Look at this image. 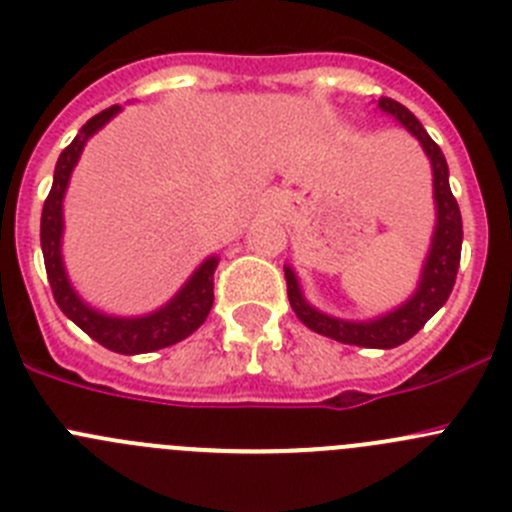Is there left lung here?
<instances>
[{"label": "left lung", "mask_w": 512, "mask_h": 512, "mask_svg": "<svg viewBox=\"0 0 512 512\" xmlns=\"http://www.w3.org/2000/svg\"><path fill=\"white\" fill-rule=\"evenodd\" d=\"M379 108L384 113H391L401 126L407 128L414 138H419L424 154L432 161L434 174V204H437V227H434L432 250H429L427 262H424L422 280L412 298L404 305H399L391 313L381 315L376 321H341V318H331V315L321 313V310L310 308L305 303L303 293H300L298 278L290 267H285V280H288V298L293 305L295 315L310 328V331L321 333V336L333 338L338 343H348V346H364V348H396L401 343H407L414 333L424 328V323L447 303L452 288H455L457 267H460V252H462V217L457 199L452 197L450 189V171H447V161H444L442 148L429 138L422 123L414 118L409 108L391 98H381Z\"/></svg>", "instance_id": "obj_1"}]
</instances>
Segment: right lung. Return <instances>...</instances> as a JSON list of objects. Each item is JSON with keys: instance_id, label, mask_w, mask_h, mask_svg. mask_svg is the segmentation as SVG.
<instances>
[{"instance_id": "add662e5", "label": "right lung", "mask_w": 512, "mask_h": 512, "mask_svg": "<svg viewBox=\"0 0 512 512\" xmlns=\"http://www.w3.org/2000/svg\"><path fill=\"white\" fill-rule=\"evenodd\" d=\"M118 111H121V105H111V108H105L98 116L90 118L80 128L78 136L73 138V143L57 159L52 189L45 199V207H42L40 242L42 257H45L47 280H50L52 295H55V303L60 305L62 313L68 315L75 326L83 328L93 341H98L100 346L133 356V353H148L174 346V343L184 341L186 336H191V333L207 321V315L214 303V270H217L219 260L217 257H209L207 262H202L199 270L186 280L184 288L164 308H159L156 313L141 315V318H113V315H103L78 298V293L70 285L68 275H65L60 255L62 197H65L70 174H73L75 164H78L85 141L98 128H103L105 123L111 121Z\"/></svg>"}]
</instances>
